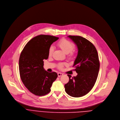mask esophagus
<instances>
[{
	"label": "esophagus",
	"mask_w": 120,
	"mask_h": 120,
	"mask_svg": "<svg viewBox=\"0 0 120 120\" xmlns=\"http://www.w3.org/2000/svg\"><path fill=\"white\" fill-rule=\"evenodd\" d=\"M62 75H63V74H62V73H58V76L59 77H60L62 76Z\"/></svg>",
	"instance_id": "1"
}]
</instances>
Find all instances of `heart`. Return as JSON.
<instances>
[{"label":"heart","mask_w":120,"mask_h":120,"mask_svg":"<svg viewBox=\"0 0 120 120\" xmlns=\"http://www.w3.org/2000/svg\"><path fill=\"white\" fill-rule=\"evenodd\" d=\"M57 45L60 49H61L65 53L68 54V57L70 59H73L75 56L73 50H74L75 46V44L71 42L70 41L66 39H62L59 41L57 43ZM53 52V47L51 46L49 50V55L52 56ZM65 65H66V63H60L58 65V68L59 69H62Z\"/></svg>","instance_id":"heart-1"}]
</instances>
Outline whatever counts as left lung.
I'll list each match as a JSON object with an SVG mask.
<instances>
[{"mask_svg": "<svg viewBox=\"0 0 120 120\" xmlns=\"http://www.w3.org/2000/svg\"><path fill=\"white\" fill-rule=\"evenodd\" d=\"M77 44L78 56L73 66L78 75L70 79L65 85L66 92L70 96L79 98L86 94L92 89L97 81L100 68L97 50L94 44L80 36L69 35Z\"/></svg>", "mask_w": 120, "mask_h": 120, "instance_id": "left-lung-1", "label": "left lung"}]
</instances>
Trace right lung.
<instances>
[{
    "label": "right lung",
    "mask_w": 120,
    "mask_h": 120,
    "mask_svg": "<svg viewBox=\"0 0 120 120\" xmlns=\"http://www.w3.org/2000/svg\"><path fill=\"white\" fill-rule=\"evenodd\" d=\"M58 39L49 35L36 36L26 43L21 53L19 60L21 79L28 90L38 96L50 93L52 83L58 77L55 72L44 70L43 60L48 58L51 45Z\"/></svg>",
    "instance_id": "1"
}]
</instances>
